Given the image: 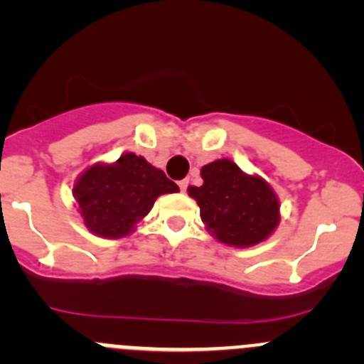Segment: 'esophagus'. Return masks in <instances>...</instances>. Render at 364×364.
I'll return each instance as SVG.
<instances>
[{"mask_svg": "<svg viewBox=\"0 0 364 364\" xmlns=\"http://www.w3.org/2000/svg\"><path fill=\"white\" fill-rule=\"evenodd\" d=\"M188 179H183V181H179V188H181V192H186V188H188Z\"/></svg>", "mask_w": 364, "mask_h": 364, "instance_id": "esophagus-1", "label": "esophagus"}]
</instances>
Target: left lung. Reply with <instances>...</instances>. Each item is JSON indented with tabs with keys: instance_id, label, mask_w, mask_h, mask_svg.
<instances>
[{
	"instance_id": "obj_1",
	"label": "left lung",
	"mask_w": 364,
	"mask_h": 364,
	"mask_svg": "<svg viewBox=\"0 0 364 364\" xmlns=\"http://www.w3.org/2000/svg\"><path fill=\"white\" fill-rule=\"evenodd\" d=\"M203 186H188L205 229L220 243L248 248L266 241L280 223V203L266 179L222 159L200 168Z\"/></svg>"
}]
</instances>
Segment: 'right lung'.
I'll list each match as a JSON object with an SVG mask.
<instances>
[{
    "mask_svg": "<svg viewBox=\"0 0 364 364\" xmlns=\"http://www.w3.org/2000/svg\"><path fill=\"white\" fill-rule=\"evenodd\" d=\"M179 192L178 185L153 167L144 156L123 153L112 164L98 161L73 183V197L91 234L119 240L135 230L164 193Z\"/></svg>",
    "mask_w": 364,
    "mask_h": 364,
    "instance_id": "1",
    "label": "right lung"
}]
</instances>
